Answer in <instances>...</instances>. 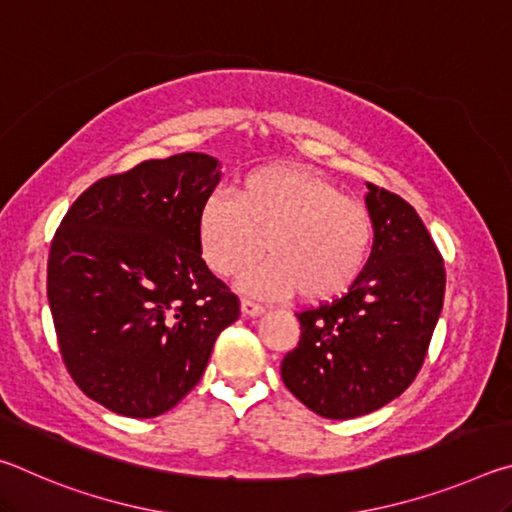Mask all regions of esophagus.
<instances>
[{
	"instance_id": "obj_1",
	"label": "esophagus",
	"mask_w": 512,
	"mask_h": 512,
	"mask_svg": "<svg viewBox=\"0 0 512 512\" xmlns=\"http://www.w3.org/2000/svg\"><path fill=\"white\" fill-rule=\"evenodd\" d=\"M264 307L257 305L253 300H241V314L248 316V318H255V316H262L264 314Z\"/></svg>"
}]
</instances>
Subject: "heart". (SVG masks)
Listing matches in <instances>:
<instances>
[{
	"mask_svg": "<svg viewBox=\"0 0 512 512\" xmlns=\"http://www.w3.org/2000/svg\"><path fill=\"white\" fill-rule=\"evenodd\" d=\"M198 241L216 275H235L262 255L268 259L241 277V287L264 298L298 291L307 302L341 296L361 275L372 244L368 207L339 194L329 180L298 167H264L241 180L237 201L205 198Z\"/></svg>",
	"mask_w": 512,
	"mask_h": 512,
	"instance_id": "obj_1",
	"label": "heart"
}]
</instances>
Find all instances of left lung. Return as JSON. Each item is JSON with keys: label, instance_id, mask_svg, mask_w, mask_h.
<instances>
[{"label": "left lung", "instance_id": "obj_1", "mask_svg": "<svg viewBox=\"0 0 512 512\" xmlns=\"http://www.w3.org/2000/svg\"><path fill=\"white\" fill-rule=\"evenodd\" d=\"M372 250L343 298L300 311V341L282 381L329 420H350L400 397L418 375L443 311L445 266L413 207L368 183Z\"/></svg>", "mask_w": 512, "mask_h": 512}]
</instances>
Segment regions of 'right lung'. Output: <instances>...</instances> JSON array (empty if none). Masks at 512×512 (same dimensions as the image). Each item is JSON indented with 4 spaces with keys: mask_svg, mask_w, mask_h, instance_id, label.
I'll list each match as a JSON object with an SVG mask.
<instances>
[{
    "mask_svg": "<svg viewBox=\"0 0 512 512\" xmlns=\"http://www.w3.org/2000/svg\"><path fill=\"white\" fill-rule=\"evenodd\" d=\"M221 180L205 153L101 178L56 230L47 298L69 375L126 418L167 413L203 377L239 298L201 257L198 212Z\"/></svg>",
    "mask_w": 512,
    "mask_h": 512,
    "instance_id": "obj_1",
    "label": "right lung"
}]
</instances>
